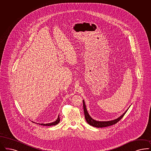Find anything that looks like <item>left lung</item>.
Instances as JSON below:
<instances>
[{
	"label": "left lung",
	"instance_id": "8db88e82",
	"mask_svg": "<svg viewBox=\"0 0 151 151\" xmlns=\"http://www.w3.org/2000/svg\"><path fill=\"white\" fill-rule=\"evenodd\" d=\"M83 110L84 113V116H85V119L86 122L87 123L89 124L91 126H93L94 127H96V128H104V127H107L109 126H111L114 124H115L116 123H117L118 122H119L122 118L123 116H124V115L125 114V113L128 111V110L125 112L122 116H120V117H118L116 119H115L114 120H111V121H109V122H98L93 120L92 117L89 116L87 110L86 109V105H85V103L84 101H83Z\"/></svg>",
	"mask_w": 151,
	"mask_h": 151
}]
</instances>
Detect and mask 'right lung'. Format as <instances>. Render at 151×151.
<instances>
[{"mask_svg": "<svg viewBox=\"0 0 151 151\" xmlns=\"http://www.w3.org/2000/svg\"><path fill=\"white\" fill-rule=\"evenodd\" d=\"M59 122H60V118H59V115L56 121L53 123H48V124H40L41 125H44V126H51V125H55Z\"/></svg>", "mask_w": 151, "mask_h": 151, "instance_id": "obj_1", "label": "right lung"}]
</instances>
